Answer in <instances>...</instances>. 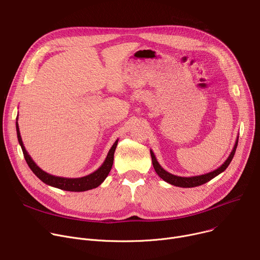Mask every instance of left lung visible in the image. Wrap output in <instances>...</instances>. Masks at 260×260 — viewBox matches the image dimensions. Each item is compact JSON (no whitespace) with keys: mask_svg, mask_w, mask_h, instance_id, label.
<instances>
[{"mask_svg":"<svg viewBox=\"0 0 260 260\" xmlns=\"http://www.w3.org/2000/svg\"><path fill=\"white\" fill-rule=\"evenodd\" d=\"M237 143H238V138L236 139L235 145L230 153V155L228 157V159L223 162V164L221 166H219L217 169L208 172V174H205V175H201V176H196V177H178L175 175H171L169 172H167L165 169H163L161 167V165L159 164V162L157 161L154 157V153L152 152V150H150V155H151V161H152V165L153 168L157 172L158 176L163 179L165 182L174 185V186H178V187H183V188H190V187H197L200 185H203L207 182H209L210 180H212L213 178H215L216 176H218L219 174H221L222 171L226 170V168L229 166V164L231 163L233 157H234V153L237 147Z\"/></svg>","mask_w":260,"mask_h":260,"instance_id":"1","label":"left lung"}]
</instances>
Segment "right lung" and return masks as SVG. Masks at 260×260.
I'll return each mask as SVG.
<instances>
[{"mask_svg": "<svg viewBox=\"0 0 260 260\" xmlns=\"http://www.w3.org/2000/svg\"><path fill=\"white\" fill-rule=\"evenodd\" d=\"M16 134H17V140H19V143L22 147L25 160L28 166L30 167V169L33 171V174L47 185H50L52 187H55L61 190H66V191H75V192L86 191V190L96 188L106 180V178L108 177V175L110 174V171L112 169L113 162H114V153L118 144V140H116V142L111 147L105 162L102 163V165L96 171L92 172L91 175H88L82 178L70 179V178L55 177L50 174H47L46 171L41 169L36 163H34V161L31 159V157L27 152L23 144L22 137L20 134V128H19V123H17V118H16Z\"/></svg>", "mask_w": 260, "mask_h": 260, "instance_id": "1", "label": "right lung"}]
</instances>
